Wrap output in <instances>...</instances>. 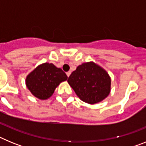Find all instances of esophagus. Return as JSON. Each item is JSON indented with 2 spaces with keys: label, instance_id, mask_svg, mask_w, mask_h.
<instances>
[{
  "label": "esophagus",
  "instance_id": "obj_1",
  "mask_svg": "<svg viewBox=\"0 0 146 146\" xmlns=\"http://www.w3.org/2000/svg\"><path fill=\"white\" fill-rule=\"evenodd\" d=\"M70 74H71V72H66V75H67V77H69V76H70Z\"/></svg>",
  "mask_w": 146,
  "mask_h": 146
}]
</instances>
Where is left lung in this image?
<instances>
[{"label":"left lung","instance_id":"1","mask_svg":"<svg viewBox=\"0 0 146 146\" xmlns=\"http://www.w3.org/2000/svg\"><path fill=\"white\" fill-rule=\"evenodd\" d=\"M67 81L77 96L89 104L102 101L110 91V76L106 71L93 62L77 66Z\"/></svg>","mask_w":146,"mask_h":146}]
</instances>
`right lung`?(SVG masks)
<instances>
[{
    "label": "right lung",
    "instance_id": "right-lung-1",
    "mask_svg": "<svg viewBox=\"0 0 146 146\" xmlns=\"http://www.w3.org/2000/svg\"><path fill=\"white\" fill-rule=\"evenodd\" d=\"M65 72L52 64L38 66L26 78V86L33 96L47 99L52 96L59 83L67 80Z\"/></svg>",
    "mask_w": 146,
    "mask_h": 146
}]
</instances>
